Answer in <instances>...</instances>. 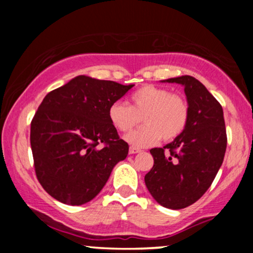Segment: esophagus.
I'll use <instances>...</instances> for the list:
<instances>
[{
	"mask_svg": "<svg viewBox=\"0 0 253 253\" xmlns=\"http://www.w3.org/2000/svg\"><path fill=\"white\" fill-rule=\"evenodd\" d=\"M140 149H138V147H134V146H130L129 147V153L130 155H134V153H139L140 152Z\"/></svg>",
	"mask_w": 253,
	"mask_h": 253,
	"instance_id": "1",
	"label": "esophagus"
}]
</instances>
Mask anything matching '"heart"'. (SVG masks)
I'll return each mask as SVG.
<instances>
[{
  "mask_svg": "<svg viewBox=\"0 0 253 253\" xmlns=\"http://www.w3.org/2000/svg\"><path fill=\"white\" fill-rule=\"evenodd\" d=\"M127 106L121 101L110 104V124L120 132H128L141 118L144 126L126 135L133 146L147 147L164 140H173L182 134L189 119V106L181 95L171 94L167 88L144 85L133 92Z\"/></svg>",
  "mask_w": 253,
  "mask_h": 253,
  "instance_id": "b5f03b06",
  "label": "heart"
}]
</instances>
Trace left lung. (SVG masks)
Listing matches in <instances>:
<instances>
[{
  "mask_svg": "<svg viewBox=\"0 0 253 253\" xmlns=\"http://www.w3.org/2000/svg\"><path fill=\"white\" fill-rule=\"evenodd\" d=\"M162 82L184 86L189 119L175 140L150 150L155 163L145 184L159 205L182 210L208 190L221 167L227 146L223 110L196 78L185 75Z\"/></svg>",
  "mask_w": 253,
  "mask_h": 253,
  "instance_id": "obj_1",
  "label": "left lung"
}]
</instances>
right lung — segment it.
<instances>
[{
  "instance_id": "1",
  "label": "right lung",
  "mask_w": 253,
  "mask_h": 253,
  "mask_svg": "<svg viewBox=\"0 0 253 253\" xmlns=\"http://www.w3.org/2000/svg\"><path fill=\"white\" fill-rule=\"evenodd\" d=\"M132 86L81 75L46 95L31 123L34 169L46 193L80 206L102 190L128 155L108 109Z\"/></svg>"
}]
</instances>
